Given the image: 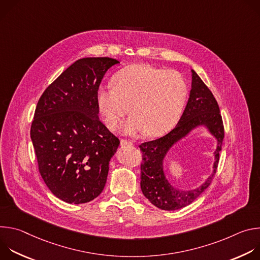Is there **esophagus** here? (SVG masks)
<instances>
[{
  "mask_svg": "<svg viewBox=\"0 0 260 260\" xmlns=\"http://www.w3.org/2000/svg\"><path fill=\"white\" fill-rule=\"evenodd\" d=\"M121 145H129V146H133V145H134V142L131 141V140H121Z\"/></svg>",
  "mask_w": 260,
  "mask_h": 260,
  "instance_id": "obj_1",
  "label": "esophagus"
}]
</instances>
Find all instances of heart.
Returning a JSON list of instances; mask_svg holds the SVG:
<instances>
[{
    "label": "heart",
    "mask_w": 260,
    "mask_h": 260,
    "mask_svg": "<svg viewBox=\"0 0 260 260\" xmlns=\"http://www.w3.org/2000/svg\"><path fill=\"white\" fill-rule=\"evenodd\" d=\"M113 86L102 85L96 106L105 124L116 129L128 112L133 114L124 132L143 131L156 137L169 132L179 120L187 98V85L179 73L147 63H133L119 70Z\"/></svg>",
    "instance_id": "obj_1"
}]
</instances>
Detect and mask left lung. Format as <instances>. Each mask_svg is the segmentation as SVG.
<instances>
[{
  "label": "left lung",
  "mask_w": 260,
  "mask_h": 260,
  "mask_svg": "<svg viewBox=\"0 0 260 260\" xmlns=\"http://www.w3.org/2000/svg\"><path fill=\"white\" fill-rule=\"evenodd\" d=\"M191 73L192 82L189 99L175 128L159 139L144 142L139 146L142 151V192L151 204L166 211H175L190 205L209 187L217 171L219 152L224 138L223 121L216 99L198 74L193 70ZM199 125H206L217 139L213 173L200 188L192 191H179L166 180L163 173V159L175 142Z\"/></svg>",
  "instance_id": "left-lung-1"
}]
</instances>
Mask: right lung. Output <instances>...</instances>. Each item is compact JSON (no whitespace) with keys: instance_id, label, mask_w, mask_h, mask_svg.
I'll return each mask as SVG.
<instances>
[{"instance_id":"1","label":"right lung","mask_w":260,"mask_h":260,"mask_svg":"<svg viewBox=\"0 0 260 260\" xmlns=\"http://www.w3.org/2000/svg\"><path fill=\"white\" fill-rule=\"evenodd\" d=\"M119 61L84 57L64 70L37 104L30 139L47 187L69 204L101 194L109 161L120 144L99 118L96 91L108 69Z\"/></svg>"}]
</instances>
